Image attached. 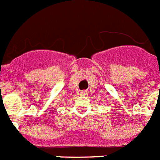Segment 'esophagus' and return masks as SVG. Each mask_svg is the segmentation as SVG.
Masks as SVG:
<instances>
[{
  "label": "esophagus",
  "instance_id": "1",
  "mask_svg": "<svg viewBox=\"0 0 160 160\" xmlns=\"http://www.w3.org/2000/svg\"><path fill=\"white\" fill-rule=\"evenodd\" d=\"M80 95L81 96H85V95H87V92L86 91H81L80 92Z\"/></svg>",
  "mask_w": 160,
  "mask_h": 160
}]
</instances>
